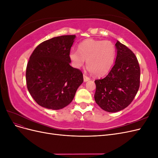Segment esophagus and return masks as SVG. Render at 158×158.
I'll return each mask as SVG.
<instances>
[{
	"label": "esophagus",
	"instance_id": "obj_1",
	"mask_svg": "<svg viewBox=\"0 0 158 158\" xmlns=\"http://www.w3.org/2000/svg\"><path fill=\"white\" fill-rule=\"evenodd\" d=\"M90 80V78L89 77H88L87 76L84 75V82H87V81H89Z\"/></svg>",
	"mask_w": 158,
	"mask_h": 158
}]
</instances>
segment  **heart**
Returning <instances> with one entry per match:
<instances>
[{"label": "heart", "instance_id": "heart-1", "mask_svg": "<svg viewBox=\"0 0 158 158\" xmlns=\"http://www.w3.org/2000/svg\"><path fill=\"white\" fill-rule=\"evenodd\" d=\"M78 51H71L69 54L74 67H82L86 60L88 70L97 76L108 73L116 55L115 47L110 41L85 40L78 45Z\"/></svg>", "mask_w": 158, "mask_h": 158}]
</instances>
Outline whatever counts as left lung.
Instances as JSON below:
<instances>
[{
	"mask_svg": "<svg viewBox=\"0 0 158 158\" xmlns=\"http://www.w3.org/2000/svg\"><path fill=\"white\" fill-rule=\"evenodd\" d=\"M115 47L117 56L113 68L104 78L95 80V101L110 113L128 107L140 86V70L135 55L118 41Z\"/></svg>",
	"mask_w": 158,
	"mask_h": 158,
	"instance_id": "1",
	"label": "left lung"
}]
</instances>
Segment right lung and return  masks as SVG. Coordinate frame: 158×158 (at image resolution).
Segmentation results:
<instances>
[{"instance_id":"obj_1","label":"right lung","mask_w":158,"mask_h":158,"mask_svg":"<svg viewBox=\"0 0 158 158\" xmlns=\"http://www.w3.org/2000/svg\"><path fill=\"white\" fill-rule=\"evenodd\" d=\"M76 35H62L42 42L33 51L26 68V84L40 106L58 110L67 106L82 84L83 74L70 65Z\"/></svg>"}]
</instances>
